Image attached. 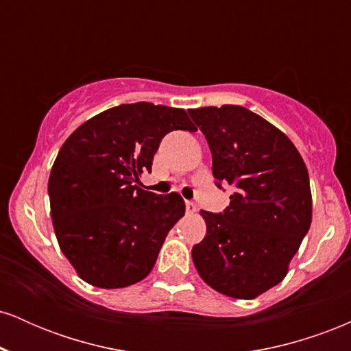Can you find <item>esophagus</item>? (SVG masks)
Listing matches in <instances>:
<instances>
[{"label": "esophagus", "instance_id": "1", "mask_svg": "<svg viewBox=\"0 0 351 351\" xmlns=\"http://www.w3.org/2000/svg\"><path fill=\"white\" fill-rule=\"evenodd\" d=\"M196 203L195 201H186V213H189V215H193V213H196Z\"/></svg>", "mask_w": 351, "mask_h": 351}]
</instances>
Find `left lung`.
Returning <instances> with one entry per match:
<instances>
[{
	"label": "left lung",
	"mask_w": 351,
	"mask_h": 351,
	"mask_svg": "<svg viewBox=\"0 0 351 351\" xmlns=\"http://www.w3.org/2000/svg\"><path fill=\"white\" fill-rule=\"evenodd\" d=\"M206 136L217 188L234 193L223 213L201 211L206 236L193 263L209 287L254 299L277 285L312 223L308 171L295 145L239 106L188 110Z\"/></svg>",
	"instance_id": "obj_1"
}]
</instances>
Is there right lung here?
Returning a JSON list of instances; mask_svg holds the SVG:
<instances>
[{"mask_svg": "<svg viewBox=\"0 0 351 351\" xmlns=\"http://www.w3.org/2000/svg\"><path fill=\"white\" fill-rule=\"evenodd\" d=\"M173 130H196L183 108L122 104L82 123L52 165L51 216L60 251L88 284L120 289L150 274L184 215L178 193L136 186Z\"/></svg>", "mask_w": 351, "mask_h": 351, "instance_id": "add662e5", "label": "right lung"}]
</instances>
